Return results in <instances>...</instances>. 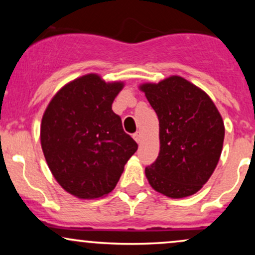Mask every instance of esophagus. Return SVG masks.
<instances>
[{"mask_svg":"<svg viewBox=\"0 0 255 255\" xmlns=\"http://www.w3.org/2000/svg\"><path fill=\"white\" fill-rule=\"evenodd\" d=\"M133 137H134V140H135L136 142H140V141H141V137H142V135H141V131H140V130L135 131V133L133 134Z\"/></svg>","mask_w":255,"mask_h":255,"instance_id":"1","label":"esophagus"}]
</instances>
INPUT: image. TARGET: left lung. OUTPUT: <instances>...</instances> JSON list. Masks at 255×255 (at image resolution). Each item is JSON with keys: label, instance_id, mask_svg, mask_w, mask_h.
<instances>
[{"label": "left lung", "instance_id": "obj_1", "mask_svg": "<svg viewBox=\"0 0 255 255\" xmlns=\"http://www.w3.org/2000/svg\"><path fill=\"white\" fill-rule=\"evenodd\" d=\"M159 120V154L145 174L169 198L197 193L217 166L224 124L211 98L181 77L140 86Z\"/></svg>", "mask_w": 255, "mask_h": 255}]
</instances>
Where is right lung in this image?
Wrapping results in <instances>:
<instances>
[{
  "label": "right lung",
  "instance_id": "add662e5",
  "mask_svg": "<svg viewBox=\"0 0 255 255\" xmlns=\"http://www.w3.org/2000/svg\"><path fill=\"white\" fill-rule=\"evenodd\" d=\"M122 83L87 74L55 95L43 115L44 157L61 187L80 199L103 197L115 188L137 144L111 109Z\"/></svg>",
  "mask_w": 255,
  "mask_h": 255
}]
</instances>
